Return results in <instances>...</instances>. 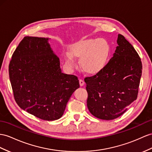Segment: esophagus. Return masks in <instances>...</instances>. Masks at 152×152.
Wrapping results in <instances>:
<instances>
[{"instance_id":"34e87169","label":"esophagus","mask_w":152,"mask_h":152,"mask_svg":"<svg viewBox=\"0 0 152 152\" xmlns=\"http://www.w3.org/2000/svg\"><path fill=\"white\" fill-rule=\"evenodd\" d=\"M79 81H80V86H83V85H84V81L82 79H80Z\"/></svg>"}]
</instances>
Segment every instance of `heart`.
I'll return each mask as SVG.
<instances>
[{
	"label": "heart",
	"mask_w": 152,
	"mask_h": 152,
	"mask_svg": "<svg viewBox=\"0 0 152 152\" xmlns=\"http://www.w3.org/2000/svg\"><path fill=\"white\" fill-rule=\"evenodd\" d=\"M109 45L103 38L87 39L74 43L69 53H65V64L71 67L76 65L75 58H80V66L88 74H95L105 66L109 55Z\"/></svg>",
	"instance_id": "heart-1"
}]
</instances>
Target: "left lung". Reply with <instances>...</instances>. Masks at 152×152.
<instances>
[{
    "instance_id": "1",
    "label": "left lung",
    "mask_w": 152,
    "mask_h": 152,
    "mask_svg": "<svg viewBox=\"0 0 152 152\" xmlns=\"http://www.w3.org/2000/svg\"><path fill=\"white\" fill-rule=\"evenodd\" d=\"M110 61L96 75L84 79L87 104L96 118L112 120L123 114L137 98L142 63L134 47L121 34Z\"/></svg>"
}]
</instances>
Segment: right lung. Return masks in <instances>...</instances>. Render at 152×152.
Here are the masks:
<instances>
[{"label":"right lung","instance_id":"obj_1","mask_svg":"<svg viewBox=\"0 0 152 152\" xmlns=\"http://www.w3.org/2000/svg\"><path fill=\"white\" fill-rule=\"evenodd\" d=\"M49 38L25 37L14 51L9 65L15 102L37 118L54 121L63 115L79 80L61 72L60 59Z\"/></svg>","mask_w":152,"mask_h":152}]
</instances>
